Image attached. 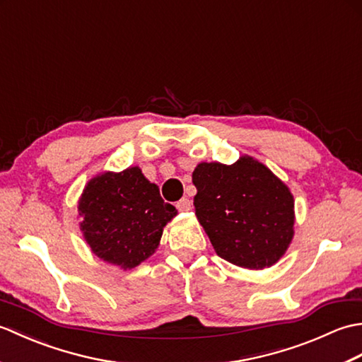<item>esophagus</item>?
Here are the masks:
<instances>
[{
  "mask_svg": "<svg viewBox=\"0 0 362 362\" xmlns=\"http://www.w3.org/2000/svg\"><path fill=\"white\" fill-rule=\"evenodd\" d=\"M191 209H193V204H191V201L187 197H183L179 202H177V210L179 211H189Z\"/></svg>",
  "mask_w": 362,
  "mask_h": 362,
  "instance_id": "esophagus-1",
  "label": "esophagus"
}]
</instances>
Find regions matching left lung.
<instances>
[{
	"label": "left lung",
	"mask_w": 362,
	"mask_h": 362,
	"mask_svg": "<svg viewBox=\"0 0 362 362\" xmlns=\"http://www.w3.org/2000/svg\"><path fill=\"white\" fill-rule=\"evenodd\" d=\"M196 216L221 258L245 269L274 266L294 238V196L250 156L193 171Z\"/></svg>",
	"instance_id": "left-lung-1"
}]
</instances>
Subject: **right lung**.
I'll list each match as a JSON object with an SVG mask.
<instances>
[{
    "instance_id": "1",
    "label": "right lung",
    "mask_w": 362,
    "mask_h": 362,
    "mask_svg": "<svg viewBox=\"0 0 362 362\" xmlns=\"http://www.w3.org/2000/svg\"><path fill=\"white\" fill-rule=\"evenodd\" d=\"M78 213L91 252L127 271L156 253L163 228L177 210L161 199L158 187L140 168L132 166L90 179L79 197Z\"/></svg>"
}]
</instances>
